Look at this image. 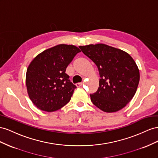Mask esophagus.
I'll return each instance as SVG.
<instances>
[{
  "label": "esophagus",
  "mask_w": 158,
  "mask_h": 158,
  "mask_svg": "<svg viewBox=\"0 0 158 158\" xmlns=\"http://www.w3.org/2000/svg\"><path fill=\"white\" fill-rule=\"evenodd\" d=\"M75 85L77 86V87H79L81 86H82V83H77L75 84Z\"/></svg>",
  "instance_id": "obj_1"
}]
</instances>
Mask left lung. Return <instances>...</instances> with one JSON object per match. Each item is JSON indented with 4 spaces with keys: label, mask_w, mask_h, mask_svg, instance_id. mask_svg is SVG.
<instances>
[{
    "label": "left lung",
    "mask_w": 158,
    "mask_h": 158,
    "mask_svg": "<svg viewBox=\"0 0 158 158\" xmlns=\"http://www.w3.org/2000/svg\"><path fill=\"white\" fill-rule=\"evenodd\" d=\"M82 52L95 65L100 75L99 87L91 100L99 109L115 112L132 100L138 86L139 72L128 53L104 44L81 46Z\"/></svg>",
    "instance_id": "obj_1"
}]
</instances>
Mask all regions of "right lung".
<instances>
[{
  "label": "right lung",
  "mask_w": 158,
  "mask_h": 158,
  "mask_svg": "<svg viewBox=\"0 0 158 158\" xmlns=\"http://www.w3.org/2000/svg\"><path fill=\"white\" fill-rule=\"evenodd\" d=\"M79 52L73 45L60 44L39 53L31 61L26 85L30 100L38 109L53 112L69 102L76 86L65 71Z\"/></svg>",
  "instance_id": "right-lung-1"
}]
</instances>
